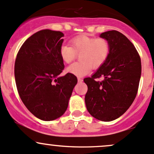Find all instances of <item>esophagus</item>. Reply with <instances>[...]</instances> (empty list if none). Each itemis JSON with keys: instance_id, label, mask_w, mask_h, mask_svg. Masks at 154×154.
<instances>
[{"instance_id": "obj_1", "label": "esophagus", "mask_w": 154, "mask_h": 154, "mask_svg": "<svg viewBox=\"0 0 154 154\" xmlns=\"http://www.w3.org/2000/svg\"><path fill=\"white\" fill-rule=\"evenodd\" d=\"M77 80H78V82H82V79L81 77H78V78H77Z\"/></svg>"}]
</instances>
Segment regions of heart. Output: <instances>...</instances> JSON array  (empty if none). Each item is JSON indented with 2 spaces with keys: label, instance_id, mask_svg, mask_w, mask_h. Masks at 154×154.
I'll list each match as a JSON object with an SVG mask.
<instances>
[{
  "label": "heart",
  "instance_id": "b5f03b06",
  "mask_svg": "<svg viewBox=\"0 0 154 154\" xmlns=\"http://www.w3.org/2000/svg\"><path fill=\"white\" fill-rule=\"evenodd\" d=\"M72 46L63 44L60 48L61 59L70 63L80 54V62L69 66L67 72L76 76L85 75L91 69H97L106 63L110 54V44L104 38H95L87 35L75 37L71 40Z\"/></svg>",
  "mask_w": 154,
  "mask_h": 154
}]
</instances>
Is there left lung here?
Instances as JSON below:
<instances>
[{
    "mask_svg": "<svg viewBox=\"0 0 154 154\" xmlns=\"http://www.w3.org/2000/svg\"><path fill=\"white\" fill-rule=\"evenodd\" d=\"M100 38L109 43L110 54L91 77L84 79L88 86L85 102L91 115L110 122L122 116L137 96L141 59L134 44L118 31L103 32ZM101 76L103 80L99 82Z\"/></svg>",
    "mask_w": 154,
    "mask_h": 154,
    "instance_id": "8db88e82",
    "label": "left lung"
}]
</instances>
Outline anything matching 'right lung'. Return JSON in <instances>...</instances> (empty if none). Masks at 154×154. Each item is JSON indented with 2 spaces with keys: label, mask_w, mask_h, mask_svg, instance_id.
Wrapping results in <instances>:
<instances>
[{
  "label": "right lung",
  "mask_w": 154,
  "mask_h": 154,
  "mask_svg": "<svg viewBox=\"0 0 154 154\" xmlns=\"http://www.w3.org/2000/svg\"><path fill=\"white\" fill-rule=\"evenodd\" d=\"M63 33L44 29L22 45L14 63V77L20 97L38 119L51 121L66 111L77 77L71 73L59 77L64 69L60 48Z\"/></svg>",
  "instance_id": "right-lung-1"
}]
</instances>
